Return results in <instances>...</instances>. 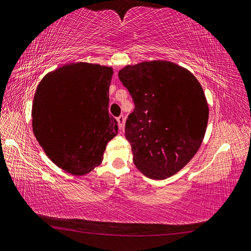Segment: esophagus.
I'll return each instance as SVG.
<instances>
[{
  "label": "esophagus",
  "mask_w": 251,
  "mask_h": 251,
  "mask_svg": "<svg viewBox=\"0 0 251 251\" xmlns=\"http://www.w3.org/2000/svg\"><path fill=\"white\" fill-rule=\"evenodd\" d=\"M117 121H118L119 128L122 129L123 126H125V117H123V116H119V117L117 118Z\"/></svg>",
  "instance_id": "esophagus-1"
}]
</instances>
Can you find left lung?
<instances>
[{
  "label": "left lung",
  "mask_w": 251,
  "mask_h": 251,
  "mask_svg": "<svg viewBox=\"0 0 251 251\" xmlns=\"http://www.w3.org/2000/svg\"><path fill=\"white\" fill-rule=\"evenodd\" d=\"M118 75L135 104L125 128L134 165L152 179L176 174L199 151L207 128L200 81L168 60L126 65Z\"/></svg>",
  "instance_id": "obj_1"
}]
</instances>
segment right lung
<instances>
[{"label": "right lung", "instance_id": "right-lung-1", "mask_svg": "<svg viewBox=\"0 0 251 251\" xmlns=\"http://www.w3.org/2000/svg\"><path fill=\"white\" fill-rule=\"evenodd\" d=\"M112 75L108 66L80 61L52 70L38 83L33 132L52 163L67 173L91 172L118 134L116 119L108 112Z\"/></svg>", "mask_w": 251, "mask_h": 251}]
</instances>
